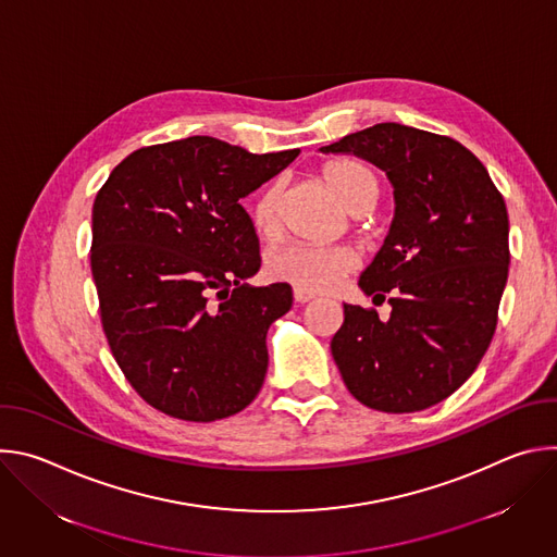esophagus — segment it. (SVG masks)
<instances>
[{
    "label": "esophagus",
    "mask_w": 557,
    "mask_h": 557,
    "mask_svg": "<svg viewBox=\"0 0 557 557\" xmlns=\"http://www.w3.org/2000/svg\"><path fill=\"white\" fill-rule=\"evenodd\" d=\"M293 297H295L297 304H308V301L314 299L312 293H306V290H301V288H293Z\"/></svg>",
    "instance_id": "esophagus-1"
}]
</instances>
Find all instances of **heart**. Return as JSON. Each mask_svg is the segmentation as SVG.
<instances>
[{
	"label": "heart",
	"mask_w": 557,
	"mask_h": 557,
	"mask_svg": "<svg viewBox=\"0 0 557 557\" xmlns=\"http://www.w3.org/2000/svg\"><path fill=\"white\" fill-rule=\"evenodd\" d=\"M324 181L337 194L342 205L355 213H368L381 194L379 176L372 168L350 161V158H339L331 161L322 170ZM249 215L253 228L271 240L280 226V185H267L249 207ZM357 253L348 247H312L304 243H290L277 247L267 258V273L286 282L306 293H329L333 290L346 275L357 269Z\"/></svg>",
	"instance_id": "obj_1"
}]
</instances>
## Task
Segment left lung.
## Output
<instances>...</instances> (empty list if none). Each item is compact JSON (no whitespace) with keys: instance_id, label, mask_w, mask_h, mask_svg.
Masks as SVG:
<instances>
[{"instance_id":"8db88e82","label":"left lung","mask_w":557,"mask_h":557,"mask_svg":"<svg viewBox=\"0 0 557 557\" xmlns=\"http://www.w3.org/2000/svg\"><path fill=\"white\" fill-rule=\"evenodd\" d=\"M355 153L394 187V220L359 286L392 306L344 304L331 342L363 406L419 412L454 394L487 352L509 273V218L485 165L458 140L376 123L322 147Z\"/></svg>"}]
</instances>
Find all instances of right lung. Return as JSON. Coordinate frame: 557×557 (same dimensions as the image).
Wrapping results in <instances>:
<instances>
[{
  "label": "right lung",
  "instance_id": "add662e5",
  "mask_svg": "<svg viewBox=\"0 0 557 557\" xmlns=\"http://www.w3.org/2000/svg\"><path fill=\"white\" fill-rule=\"evenodd\" d=\"M297 153L189 136L132 151L99 189L90 264L101 324L151 408L209 423L258 396L267 331L290 310L293 290L247 284L260 243L240 198Z\"/></svg>",
  "mask_w": 557,
  "mask_h": 557
}]
</instances>
